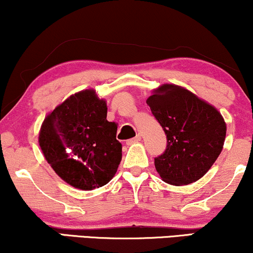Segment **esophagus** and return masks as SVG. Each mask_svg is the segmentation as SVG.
<instances>
[{
    "label": "esophagus",
    "mask_w": 253,
    "mask_h": 253,
    "mask_svg": "<svg viewBox=\"0 0 253 253\" xmlns=\"http://www.w3.org/2000/svg\"><path fill=\"white\" fill-rule=\"evenodd\" d=\"M140 140H141V135L138 134L136 136H134V138H133V139L127 140L126 144H127V145H132V144H135V142H139Z\"/></svg>",
    "instance_id": "1"
}]
</instances>
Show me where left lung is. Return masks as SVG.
<instances>
[{
  "instance_id": "1",
  "label": "left lung",
  "mask_w": 253,
  "mask_h": 253,
  "mask_svg": "<svg viewBox=\"0 0 253 253\" xmlns=\"http://www.w3.org/2000/svg\"><path fill=\"white\" fill-rule=\"evenodd\" d=\"M167 138L154 159L164 181L174 186L199 180L223 150L226 124L217 108L186 88L164 84L146 100Z\"/></svg>"
}]
</instances>
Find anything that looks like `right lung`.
<instances>
[{
    "mask_svg": "<svg viewBox=\"0 0 253 253\" xmlns=\"http://www.w3.org/2000/svg\"><path fill=\"white\" fill-rule=\"evenodd\" d=\"M118 125L107 120V103L94 89L73 94L44 118L39 144L51 169L84 191L112 180L123 157Z\"/></svg>",
    "mask_w": 253,
    "mask_h": 253,
    "instance_id": "right-lung-1",
    "label": "right lung"
}]
</instances>
